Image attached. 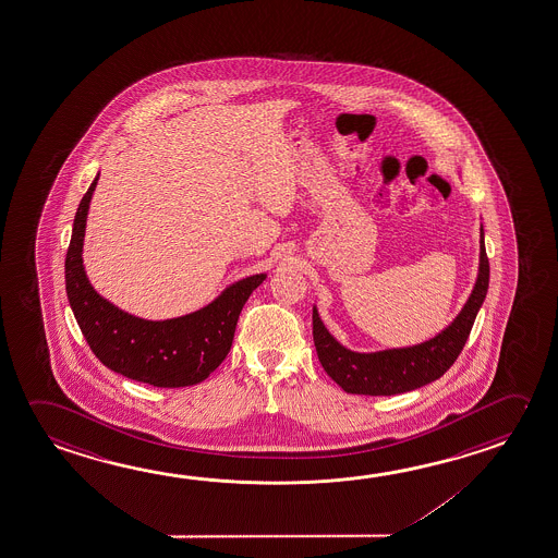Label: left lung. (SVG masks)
Listing matches in <instances>:
<instances>
[{"label": "left lung", "instance_id": "obj_1", "mask_svg": "<svg viewBox=\"0 0 558 558\" xmlns=\"http://www.w3.org/2000/svg\"><path fill=\"white\" fill-rule=\"evenodd\" d=\"M490 266L484 248V231L481 226V256L478 275L463 310L456 319L436 337L421 344L404 348H389L379 352H354L342 347L323 325L317 307H313V340L317 348L320 366L347 393L352 395H399L432 384L453 366L457 356L465 347L469 332L473 329L476 313L488 292Z\"/></svg>", "mask_w": 558, "mask_h": 558}]
</instances>
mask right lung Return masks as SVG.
Segmentation results:
<instances>
[{
	"label": "right lung",
	"mask_w": 558,
	"mask_h": 558,
	"mask_svg": "<svg viewBox=\"0 0 558 558\" xmlns=\"http://www.w3.org/2000/svg\"><path fill=\"white\" fill-rule=\"evenodd\" d=\"M95 177L75 211L65 255V292L83 337L105 366L154 387H189L204 381L228 356L239 313L265 282L253 275L231 283L206 307L167 320L140 319L95 292L83 268V238Z\"/></svg>",
	"instance_id": "add662e5"
}]
</instances>
